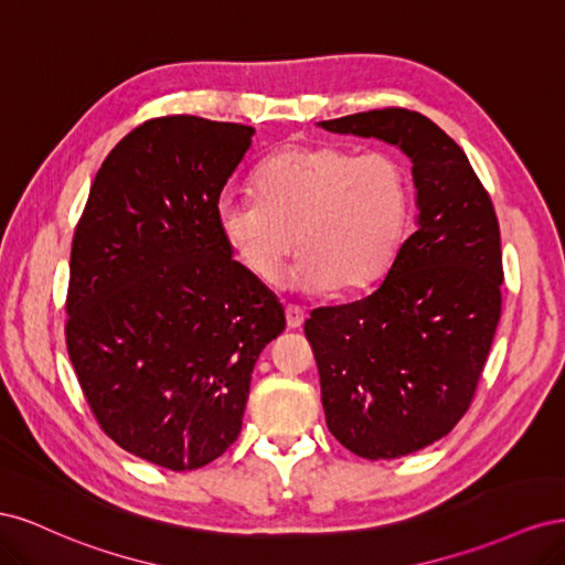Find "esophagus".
Returning <instances> with one entry per match:
<instances>
[{"mask_svg":"<svg viewBox=\"0 0 565 565\" xmlns=\"http://www.w3.org/2000/svg\"><path fill=\"white\" fill-rule=\"evenodd\" d=\"M285 318H287V328L297 330V328H301V324H303L306 313H303L301 306H297V303H287V306H285Z\"/></svg>","mask_w":565,"mask_h":565,"instance_id":"34e87169","label":"esophagus"}]
</instances>
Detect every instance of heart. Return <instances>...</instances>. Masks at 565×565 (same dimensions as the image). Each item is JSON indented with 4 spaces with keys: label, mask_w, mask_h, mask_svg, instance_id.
<instances>
[{
    "label": "heart",
    "mask_w": 565,
    "mask_h": 565,
    "mask_svg": "<svg viewBox=\"0 0 565 565\" xmlns=\"http://www.w3.org/2000/svg\"><path fill=\"white\" fill-rule=\"evenodd\" d=\"M409 210V177L388 150L289 146L254 174V195L218 200L216 224L256 280L273 285L295 245L306 289L358 292L396 259Z\"/></svg>",
    "instance_id": "b5f03b06"
}]
</instances>
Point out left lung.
<instances>
[{"label":"left lung","instance_id":"8db88e82","mask_svg":"<svg viewBox=\"0 0 565 565\" xmlns=\"http://www.w3.org/2000/svg\"><path fill=\"white\" fill-rule=\"evenodd\" d=\"M320 125L413 160L417 228L384 282L303 324L332 436L358 457H403L448 436L473 403L502 316L498 214L465 150L422 113L380 108Z\"/></svg>","mask_w":565,"mask_h":565}]
</instances>
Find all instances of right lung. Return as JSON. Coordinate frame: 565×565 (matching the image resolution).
I'll return each mask as SVG.
<instances>
[{"instance_id": "right-lung-1", "label": "right lung", "mask_w": 565, "mask_h": 565, "mask_svg": "<svg viewBox=\"0 0 565 565\" xmlns=\"http://www.w3.org/2000/svg\"><path fill=\"white\" fill-rule=\"evenodd\" d=\"M252 134L146 119L100 164L73 237L65 347L79 388L100 431L169 471L233 446L256 358L285 330L280 301L216 224Z\"/></svg>"}]
</instances>
